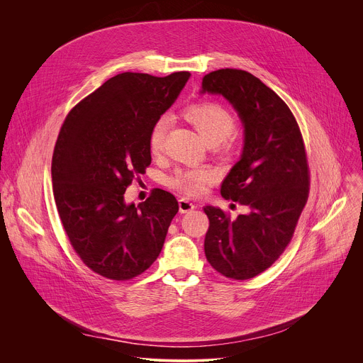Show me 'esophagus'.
Listing matches in <instances>:
<instances>
[{"label": "esophagus", "mask_w": 363, "mask_h": 363, "mask_svg": "<svg viewBox=\"0 0 363 363\" xmlns=\"http://www.w3.org/2000/svg\"><path fill=\"white\" fill-rule=\"evenodd\" d=\"M178 203H179V213H181V214L189 213V211H192V210L195 208V203L191 202V201H188L186 198H181V199L178 201Z\"/></svg>", "instance_id": "1"}]
</instances>
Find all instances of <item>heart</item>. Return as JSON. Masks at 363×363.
Listing matches in <instances>:
<instances>
[{
	"label": "heart",
	"mask_w": 363,
	"mask_h": 363,
	"mask_svg": "<svg viewBox=\"0 0 363 363\" xmlns=\"http://www.w3.org/2000/svg\"><path fill=\"white\" fill-rule=\"evenodd\" d=\"M182 116L189 122L198 133L208 142L216 145L223 155H231L238 146V135L234 130L235 116L223 103L214 100H202L188 105ZM169 121L161 116L150 126L147 145L152 155H160L165 149ZM218 179V174L211 168L179 169L169 178V186L186 196H199L205 188Z\"/></svg>",
	"instance_id": "heart-1"
}]
</instances>
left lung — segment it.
I'll list each match as a JSON object with an SVG mask.
<instances>
[{"label":"left lung","mask_w":363,"mask_h":363,"mask_svg":"<svg viewBox=\"0 0 363 363\" xmlns=\"http://www.w3.org/2000/svg\"><path fill=\"white\" fill-rule=\"evenodd\" d=\"M202 91L223 94L244 123L241 160L221 195L250 210L231 220L221 208L203 206L210 220L205 257L224 277L248 280L272 267L293 238L310 189L306 147L284 100L251 73L211 72L202 77Z\"/></svg>","instance_id":"1"}]
</instances>
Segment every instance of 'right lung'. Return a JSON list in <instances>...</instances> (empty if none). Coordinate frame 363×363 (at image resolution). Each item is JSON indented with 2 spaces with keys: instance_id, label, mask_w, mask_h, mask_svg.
<instances>
[{
  "instance_id": "1",
  "label": "right lung",
  "mask_w": 363,
  "mask_h": 363,
  "mask_svg": "<svg viewBox=\"0 0 363 363\" xmlns=\"http://www.w3.org/2000/svg\"><path fill=\"white\" fill-rule=\"evenodd\" d=\"M189 76L121 73L80 100L62 125L51 160L57 213L80 260L101 277H138L164 247L177 198L157 188L135 206L123 194L150 165V126Z\"/></svg>"
}]
</instances>
